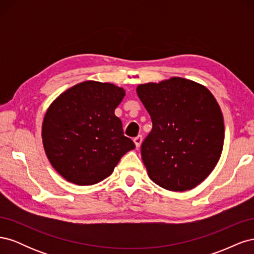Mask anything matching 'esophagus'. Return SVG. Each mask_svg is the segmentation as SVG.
<instances>
[{"mask_svg": "<svg viewBox=\"0 0 254 254\" xmlns=\"http://www.w3.org/2000/svg\"><path fill=\"white\" fill-rule=\"evenodd\" d=\"M142 141H143V137H142V135H137V136H135L134 139H133V142H134V144H135L136 147H140Z\"/></svg>", "mask_w": 254, "mask_h": 254, "instance_id": "esophagus-1", "label": "esophagus"}]
</instances>
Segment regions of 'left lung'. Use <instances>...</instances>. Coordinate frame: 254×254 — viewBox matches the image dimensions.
Masks as SVG:
<instances>
[{"label": "left lung", "mask_w": 254, "mask_h": 254, "mask_svg": "<svg viewBox=\"0 0 254 254\" xmlns=\"http://www.w3.org/2000/svg\"><path fill=\"white\" fill-rule=\"evenodd\" d=\"M152 129L141 146L149 178L174 191L194 189L211 174L225 139L224 118L211 92L173 77L136 88Z\"/></svg>", "instance_id": "left-lung-1"}]
</instances>
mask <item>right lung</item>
Here are the masks:
<instances>
[{
  "label": "right lung",
  "instance_id": "add662e5",
  "mask_svg": "<svg viewBox=\"0 0 254 254\" xmlns=\"http://www.w3.org/2000/svg\"><path fill=\"white\" fill-rule=\"evenodd\" d=\"M125 91L112 83L83 81L52 103L42 124L45 153L68 182L92 186L110 176L135 147L114 110Z\"/></svg>",
  "mask_w": 254,
  "mask_h": 254
}]
</instances>
